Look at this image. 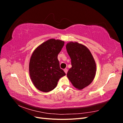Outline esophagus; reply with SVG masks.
<instances>
[{
	"label": "esophagus",
	"instance_id": "obj_1",
	"mask_svg": "<svg viewBox=\"0 0 123 123\" xmlns=\"http://www.w3.org/2000/svg\"><path fill=\"white\" fill-rule=\"evenodd\" d=\"M64 72H65V73L66 74L67 73V72H68V69H65L64 70Z\"/></svg>",
	"mask_w": 123,
	"mask_h": 123
}]
</instances>
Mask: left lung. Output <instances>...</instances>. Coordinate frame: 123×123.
Segmentation results:
<instances>
[{
    "instance_id": "8db88e82",
    "label": "left lung",
    "mask_w": 123,
    "mask_h": 123,
    "mask_svg": "<svg viewBox=\"0 0 123 123\" xmlns=\"http://www.w3.org/2000/svg\"><path fill=\"white\" fill-rule=\"evenodd\" d=\"M66 47L72 65L67 76L74 87L82 90L94 79L96 72L95 60L90 50L83 44L70 42Z\"/></svg>"
}]
</instances>
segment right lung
Segmentation results:
<instances>
[{
	"instance_id": "add662e5",
	"label": "right lung",
	"mask_w": 123,
	"mask_h": 123,
	"mask_svg": "<svg viewBox=\"0 0 123 123\" xmlns=\"http://www.w3.org/2000/svg\"><path fill=\"white\" fill-rule=\"evenodd\" d=\"M65 42L51 38L40 44L33 51L29 71L32 82L40 91L48 92L56 87L60 78L66 75L60 68L57 56Z\"/></svg>"
}]
</instances>
